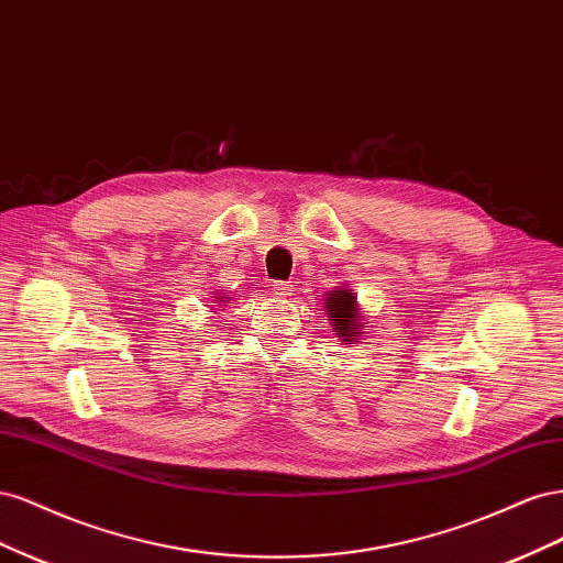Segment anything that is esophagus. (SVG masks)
<instances>
[{
    "mask_svg": "<svg viewBox=\"0 0 563 563\" xmlns=\"http://www.w3.org/2000/svg\"><path fill=\"white\" fill-rule=\"evenodd\" d=\"M272 294H275L277 298L291 296V284H288V282H275V284H272Z\"/></svg>",
    "mask_w": 563,
    "mask_h": 563,
    "instance_id": "34e87169",
    "label": "esophagus"
}]
</instances>
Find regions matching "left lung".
<instances>
[{"label":"left lung","instance_id":"left-lung-1","mask_svg":"<svg viewBox=\"0 0 563 563\" xmlns=\"http://www.w3.org/2000/svg\"><path fill=\"white\" fill-rule=\"evenodd\" d=\"M329 302H327V310L331 314V321L333 327L338 329V335L343 340H350V338H356L354 333L360 331L356 327H360V321H356V300L350 291H333L329 294Z\"/></svg>","mask_w":563,"mask_h":563}]
</instances>
